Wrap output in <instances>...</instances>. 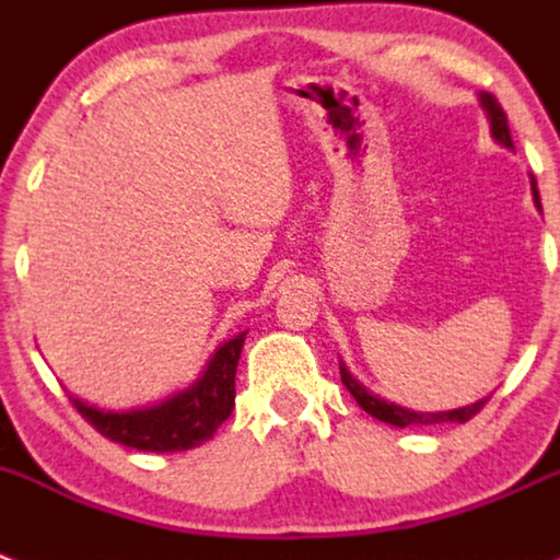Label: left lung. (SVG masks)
<instances>
[{
  "instance_id": "1",
  "label": "left lung",
  "mask_w": 560,
  "mask_h": 560,
  "mask_svg": "<svg viewBox=\"0 0 560 560\" xmlns=\"http://www.w3.org/2000/svg\"><path fill=\"white\" fill-rule=\"evenodd\" d=\"M481 105L483 110H487V116H490V128H492V136H495L498 142L504 144V148H512V136H510V125H506V113L504 107L498 105V98L492 96V93H481ZM533 196L535 201H538V190H535V182H533ZM538 208H541V201H538ZM341 382H345V387L350 389V396L359 401V407L364 412H370L373 418H378V421H384V424H393V427H412V424H447V421H455V424H464V421H469V418L476 416L478 410H481L483 404H487V398L483 401H476L469 404V407H458V410H447V412H416V410H404V407H398V404H387L384 398L373 396V393H368V389L361 387L355 378L350 375V370L341 364Z\"/></svg>"
}]
</instances>
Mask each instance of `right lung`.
Returning <instances> with one entry per match:
<instances>
[{"label": "right lung", "instance_id": "1", "mask_svg": "<svg viewBox=\"0 0 560 560\" xmlns=\"http://www.w3.org/2000/svg\"><path fill=\"white\" fill-rule=\"evenodd\" d=\"M247 332H238L213 352L196 384L144 410L105 412L70 396L79 416L105 439L142 453H182L213 439L236 407V368Z\"/></svg>", "mask_w": 560, "mask_h": 560}]
</instances>
